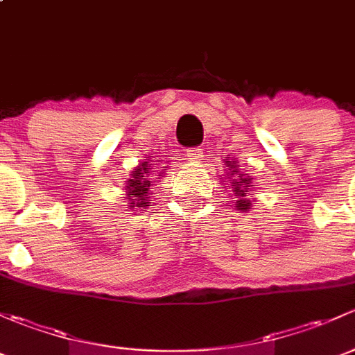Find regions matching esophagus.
Here are the masks:
<instances>
[{
    "label": "esophagus",
    "instance_id": "obj_1",
    "mask_svg": "<svg viewBox=\"0 0 355 355\" xmlns=\"http://www.w3.org/2000/svg\"><path fill=\"white\" fill-rule=\"evenodd\" d=\"M184 155L188 157L189 162H202V160H203V148H200V147L188 148Z\"/></svg>",
    "mask_w": 355,
    "mask_h": 355
}]
</instances>
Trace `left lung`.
I'll list each match as a JSON object with an SVG mask.
<instances>
[{"mask_svg": "<svg viewBox=\"0 0 355 355\" xmlns=\"http://www.w3.org/2000/svg\"><path fill=\"white\" fill-rule=\"evenodd\" d=\"M225 164H227L229 171L231 173L225 174V178L231 179V186H232V193H234V205H236V210L241 211H248L251 207V200L248 198V191H250L251 186V178L246 176V174H241L237 171V162L234 159H229L225 157ZM222 188H227V186H222Z\"/></svg>", "mask_w": 355, "mask_h": 355, "instance_id": "obj_1", "label": "left lung"}]
</instances>
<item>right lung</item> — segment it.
<instances>
[{
    "instance_id": "right-lung-1",
    "label": "right lung",
    "mask_w": 355,
    "mask_h": 355,
    "mask_svg": "<svg viewBox=\"0 0 355 355\" xmlns=\"http://www.w3.org/2000/svg\"><path fill=\"white\" fill-rule=\"evenodd\" d=\"M153 169V164L148 162V159H145V162H141L137 169L131 173V178L126 181V196L124 198L130 202V208H138V210H145L148 208V203H150V186L153 182V174L155 173L156 176H162L164 171L162 169L160 173Z\"/></svg>"
}]
</instances>
